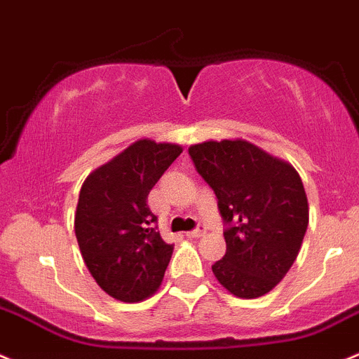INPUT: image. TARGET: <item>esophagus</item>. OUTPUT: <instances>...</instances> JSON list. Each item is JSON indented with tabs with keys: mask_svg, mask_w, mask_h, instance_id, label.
Returning a JSON list of instances; mask_svg holds the SVG:
<instances>
[{
	"mask_svg": "<svg viewBox=\"0 0 359 359\" xmlns=\"http://www.w3.org/2000/svg\"><path fill=\"white\" fill-rule=\"evenodd\" d=\"M203 235H205L203 226H201V228H198V229H194V231H187L186 233L187 238H200V236H203Z\"/></svg>",
	"mask_w": 359,
	"mask_h": 359,
	"instance_id": "obj_1",
	"label": "esophagus"
}]
</instances>
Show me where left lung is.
<instances>
[{"label": "left lung", "mask_w": 359, "mask_h": 359, "mask_svg": "<svg viewBox=\"0 0 359 359\" xmlns=\"http://www.w3.org/2000/svg\"><path fill=\"white\" fill-rule=\"evenodd\" d=\"M189 154L229 224L224 257L212 264L215 279L243 300L270 293L290 272L307 231L300 175L291 163L243 138L201 142Z\"/></svg>", "instance_id": "8db88e82"}]
</instances>
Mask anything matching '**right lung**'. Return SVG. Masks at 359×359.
Wrapping results in <instances>:
<instances>
[{"mask_svg":"<svg viewBox=\"0 0 359 359\" xmlns=\"http://www.w3.org/2000/svg\"><path fill=\"white\" fill-rule=\"evenodd\" d=\"M182 147L140 138L93 170L75 210V235L87 270L116 300L137 304L159 290L173 245L152 226L147 196Z\"/></svg>","mask_w":359,"mask_h":359,"instance_id":"add662e5","label":"right lung"}]
</instances>
